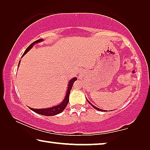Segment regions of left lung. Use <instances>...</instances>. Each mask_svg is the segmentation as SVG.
I'll list each match as a JSON object with an SVG mask.
<instances>
[{
  "label": "left lung",
  "instance_id": "left-lung-1",
  "mask_svg": "<svg viewBox=\"0 0 150 150\" xmlns=\"http://www.w3.org/2000/svg\"><path fill=\"white\" fill-rule=\"evenodd\" d=\"M87 100V102H89V103L90 104H91V105L92 106H93V107L94 108H95V109H96V110H100V111H105V110H102V109H100V108H97V107H96V106H93V104H91V102H89V100Z\"/></svg>",
  "mask_w": 150,
  "mask_h": 150
}]
</instances>
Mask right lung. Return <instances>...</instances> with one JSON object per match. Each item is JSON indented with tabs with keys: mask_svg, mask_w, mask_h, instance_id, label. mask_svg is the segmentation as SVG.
<instances>
[{
	"mask_svg": "<svg viewBox=\"0 0 150 150\" xmlns=\"http://www.w3.org/2000/svg\"><path fill=\"white\" fill-rule=\"evenodd\" d=\"M42 41H43V40H42V39H40V40L35 41V42H33L32 44H30L27 48H26V50L24 51L22 57H23L24 54H26V52H28V51H29L30 49H31L32 47L35 44H37V43L42 42ZM19 63H20V62H19ZM18 65H19V64H18ZM76 80H77L76 78H73L72 79H71L70 81H69V83H68V87H67L66 95H65L64 100H63V102H61L60 104H59V105H57L55 106H52V107H50V108H40V109H35V108H30V109H31L33 111L35 112L36 113L42 115H45V116H54V115H57V114L61 113V112L63 111V110L65 109V107H66L67 105V104H68L69 96V93H70V91H71V88H72L74 83Z\"/></svg>",
	"mask_w": 150,
	"mask_h": 150,
	"instance_id": "right-lung-1",
	"label": "right lung"
}]
</instances>
